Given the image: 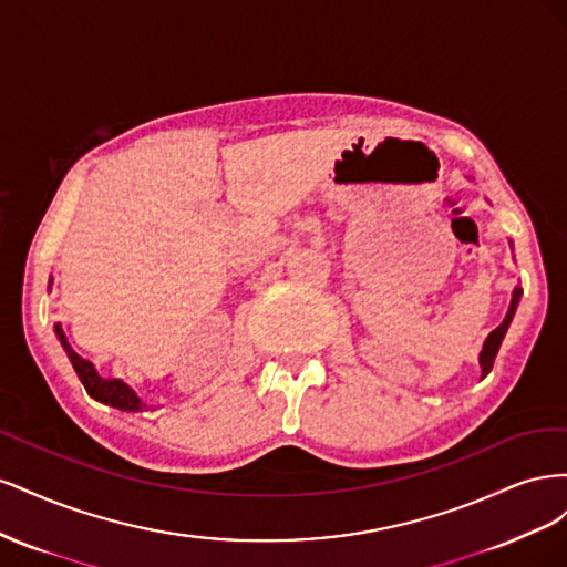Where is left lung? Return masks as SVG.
Returning <instances> with one entry per match:
<instances>
[{
  "label": "left lung",
  "instance_id": "obj_1",
  "mask_svg": "<svg viewBox=\"0 0 567 567\" xmlns=\"http://www.w3.org/2000/svg\"><path fill=\"white\" fill-rule=\"evenodd\" d=\"M520 293H523L520 288L513 290V298H511V307H508V312H506V319H504L499 326H496V329H494V331L487 336V340H485V348H483V352H480V367H483V375H487V373L492 371L494 357H496V352H499V346H502V340H504V336H506V331H508V323H511L513 315H516V307H518Z\"/></svg>",
  "mask_w": 567,
  "mask_h": 567
}]
</instances>
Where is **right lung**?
I'll use <instances>...</instances> for the list:
<instances>
[{
	"label": "right lung",
	"mask_w": 567,
	"mask_h": 567,
	"mask_svg": "<svg viewBox=\"0 0 567 567\" xmlns=\"http://www.w3.org/2000/svg\"><path fill=\"white\" fill-rule=\"evenodd\" d=\"M56 333H59V338L63 342L68 357H71V362H73V367H75V371L80 375L84 390L90 392V398L104 402V404H111L115 409H123V411H140V409H144L140 398H136V394L123 381L101 379V375L94 369V364L87 362V359H82L71 346H68V340H65V336H63V331L59 329V326H56Z\"/></svg>",
	"instance_id": "add662e5"
}]
</instances>
